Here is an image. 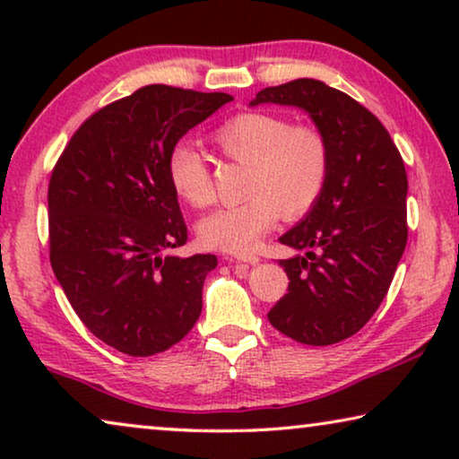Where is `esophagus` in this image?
<instances>
[{"instance_id": "obj_1", "label": "esophagus", "mask_w": 459, "mask_h": 459, "mask_svg": "<svg viewBox=\"0 0 459 459\" xmlns=\"http://www.w3.org/2000/svg\"><path fill=\"white\" fill-rule=\"evenodd\" d=\"M231 261H236V263H248V265H256V263H259L261 259H259V256H256V255L250 253V255H236Z\"/></svg>"}]
</instances>
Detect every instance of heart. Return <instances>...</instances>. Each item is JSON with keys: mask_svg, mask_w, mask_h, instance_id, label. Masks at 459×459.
<instances>
[{"mask_svg": "<svg viewBox=\"0 0 459 459\" xmlns=\"http://www.w3.org/2000/svg\"><path fill=\"white\" fill-rule=\"evenodd\" d=\"M219 152L247 167L240 204L211 212L198 223L206 248L248 253L278 223L294 221L319 203L330 175V148L322 131L294 125L272 112H242L211 135ZM167 179L175 196L194 209L211 204V173L204 156L179 142L167 154Z\"/></svg>", "mask_w": 459, "mask_h": 459, "instance_id": "1", "label": "heart"}]
</instances>
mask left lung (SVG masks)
<instances>
[{"label":"left lung","mask_w":459,"mask_h":459,"mask_svg":"<svg viewBox=\"0 0 459 459\" xmlns=\"http://www.w3.org/2000/svg\"><path fill=\"white\" fill-rule=\"evenodd\" d=\"M259 104L305 110L330 148L322 198L280 238L300 255L280 261L290 281L267 317L297 342H341L378 309L405 250L403 159L372 112L322 81L265 87L250 102Z\"/></svg>","instance_id":"obj_1"}]
</instances>
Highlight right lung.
<instances>
[{"mask_svg": "<svg viewBox=\"0 0 459 459\" xmlns=\"http://www.w3.org/2000/svg\"><path fill=\"white\" fill-rule=\"evenodd\" d=\"M230 93L146 85L87 118L48 187L49 263L87 330L131 357L171 349L203 311L215 255H169L187 228L167 154Z\"/></svg>", "mask_w": 459, "mask_h": 459, "instance_id": "obj_1", "label": "right lung"}]
</instances>
